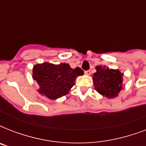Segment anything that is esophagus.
<instances>
[{
    "label": "esophagus",
    "mask_w": 146,
    "mask_h": 146,
    "mask_svg": "<svg viewBox=\"0 0 146 146\" xmlns=\"http://www.w3.org/2000/svg\"><path fill=\"white\" fill-rule=\"evenodd\" d=\"M90 73H91V71H90V70H86V71H85V74H86V75H90Z\"/></svg>",
    "instance_id": "34e87169"
}]
</instances>
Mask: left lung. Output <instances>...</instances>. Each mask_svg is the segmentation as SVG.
<instances>
[{
  "label": "left lung",
  "mask_w": 146,
  "mask_h": 146,
  "mask_svg": "<svg viewBox=\"0 0 146 146\" xmlns=\"http://www.w3.org/2000/svg\"><path fill=\"white\" fill-rule=\"evenodd\" d=\"M96 70L97 72L93 74L95 89L108 98L117 97L122 89L123 73L118 70L108 69L102 66H96Z\"/></svg>",
  "instance_id": "8db88e82"
}]
</instances>
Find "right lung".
Segmentation results:
<instances>
[{
  "mask_svg": "<svg viewBox=\"0 0 146 146\" xmlns=\"http://www.w3.org/2000/svg\"><path fill=\"white\" fill-rule=\"evenodd\" d=\"M82 74L81 68L72 69L65 63L58 65L43 63L34 66L33 70V79L39 85L38 92L51 100L66 95L75 85L76 77Z\"/></svg>",
  "mask_w": 146,
  "mask_h": 146,
  "instance_id": "obj_1",
  "label": "right lung"
}]
</instances>
